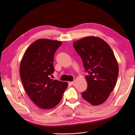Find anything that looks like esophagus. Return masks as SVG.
Wrapping results in <instances>:
<instances>
[{
  "label": "esophagus",
  "mask_w": 135,
  "mask_h": 135,
  "mask_svg": "<svg viewBox=\"0 0 135 135\" xmlns=\"http://www.w3.org/2000/svg\"><path fill=\"white\" fill-rule=\"evenodd\" d=\"M74 83H75V82H74V81H71V82H69V84H71V85H73V84H74Z\"/></svg>",
  "instance_id": "esophagus-1"
}]
</instances>
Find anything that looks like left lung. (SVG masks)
I'll use <instances>...</instances> for the list:
<instances>
[{"instance_id":"1","label":"left lung","mask_w":135,"mask_h":135,"mask_svg":"<svg viewBox=\"0 0 135 135\" xmlns=\"http://www.w3.org/2000/svg\"><path fill=\"white\" fill-rule=\"evenodd\" d=\"M73 47L81 58L88 83L82 97L93 105L107 100L118 79L119 66L110 46L100 38L87 36L74 42Z\"/></svg>"}]
</instances>
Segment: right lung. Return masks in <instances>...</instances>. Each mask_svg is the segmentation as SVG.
I'll list each match as a JSON object with an SVG mask.
<instances>
[{
	"label": "right lung",
	"mask_w": 135,
	"mask_h": 135,
	"mask_svg": "<svg viewBox=\"0 0 135 135\" xmlns=\"http://www.w3.org/2000/svg\"><path fill=\"white\" fill-rule=\"evenodd\" d=\"M62 42L38 39L26 50L20 63V73L24 89L31 100L43 109L55 107L62 98L67 82L52 79L54 55Z\"/></svg>",
	"instance_id": "add662e5"
}]
</instances>
